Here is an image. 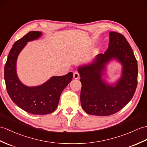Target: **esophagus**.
<instances>
[{"label":"esophagus","instance_id":"obj_1","mask_svg":"<svg viewBox=\"0 0 147 147\" xmlns=\"http://www.w3.org/2000/svg\"><path fill=\"white\" fill-rule=\"evenodd\" d=\"M73 78L74 79H79L80 78V73L77 72V71H75L73 74Z\"/></svg>","mask_w":147,"mask_h":147}]
</instances>
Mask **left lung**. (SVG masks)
<instances>
[{
    "instance_id": "1",
    "label": "left lung",
    "mask_w": 147,
    "mask_h": 147,
    "mask_svg": "<svg viewBox=\"0 0 147 147\" xmlns=\"http://www.w3.org/2000/svg\"><path fill=\"white\" fill-rule=\"evenodd\" d=\"M108 49L93 63L78 67L82 84L81 103L88 114L109 116L120 111L131 100L137 86L138 66L127 40L120 33L110 32ZM117 59L123 66L122 78L114 86L102 79L105 64Z\"/></svg>"
}]
</instances>
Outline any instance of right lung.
Returning <instances> with one entry per match:
<instances>
[{
  "instance_id": "right-lung-1",
  "label": "right lung",
  "mask_w": 147,
  "mask_h": 147,
  "mask_svg": "<svg viewBox=\"0 0 147 147\" xmlns=\"http://www.w3.org/2000/svg\"><path fill=\"white\" fill-rule=\"evenodd\" d=\"M39 31L29 32L13 44L5 64L4 79L10 98L23 110L34 115H47L57 107L61 94L73 79V73L53 76L40 86L28 87L19 80L16 73V61L27 42L38 39Z\"/></svg>"
}]
</instances>
